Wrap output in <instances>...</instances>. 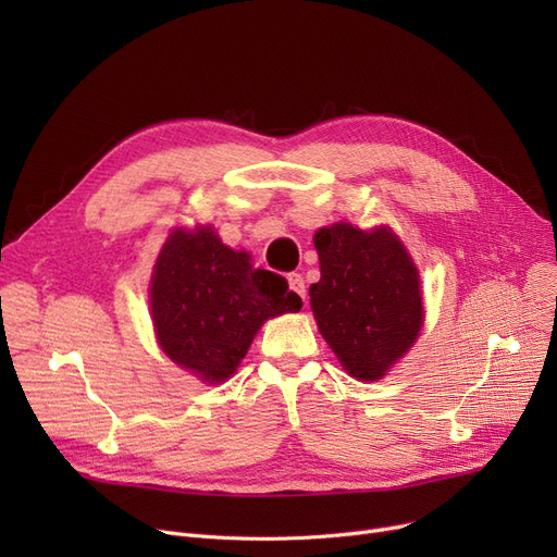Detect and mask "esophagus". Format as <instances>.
I'll return each instance as SVG.
<instances>
[{"mask_svg": "<svg viewBox=\"0 0 557 557\" xmlns=\"http://www.w3.org/2000/svg\"><path fill=\"white\" fill-rule=\"evenodd\" d=\"M286 280H288V288H290V290H294V294H296V296H300V298H302V302H305V300H307V288H305V277H302L300 273H290V275H288Z\"/></svg>", "mask_w": 557, "mask_h": 557, "instance_id": "esophagus-1", "label": "esophagus"}]
</instances>
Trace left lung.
Returning a JSON list of instances; mask_svg holds the SVG:
<instances>
[{
    "instance_id": "1",
    "label": "left lung",
    "mask_w": 557,
    "mask_h": 557,
    "mask_svg": "<svg viewBox=\"0 0 557 557\" xmlns=\"http://www.w3.org/2000/svg\"><path fill=\"white\" fill-rule=\"evenodd\" d=\"M313 244L320 280L309 296L318 330L349 374L374 382L422 330L416 263L388 227L334 223L318 230Z\"/></svg>"
}]
</instances>
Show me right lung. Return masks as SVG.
Segmentation results:
<instances>
[{
    "instance_id": "1",
    "label": "right lung",
    "mask_w": 557,
    "mask_h": 557,
    "mask_svg": "<svg viewBox=\"0 0 557 557\" xmlns=\"http://www.w3.org/2000/svg\"><path fill=\"white\" fill-rule=\"evenodd\" d=\"M300 307L282 275L255 269L212 227L171 232L156 261L151 313L160 347L210 384L237 370L263 320Z\"/></svg>"
}]
</instances>
